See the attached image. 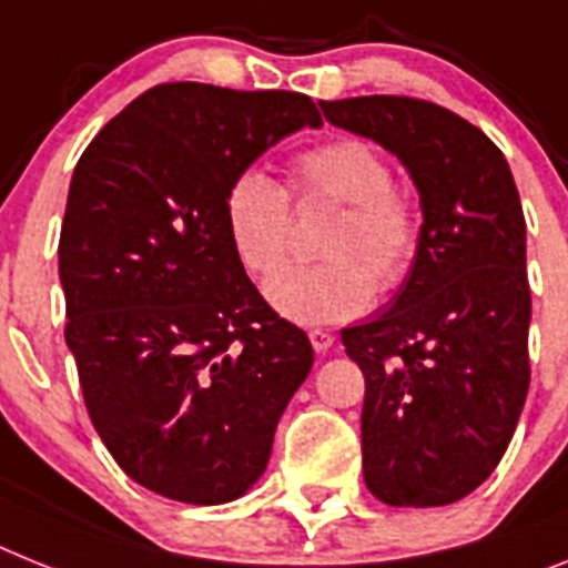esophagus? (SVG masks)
<instances>
[{"instance_id": "esophagus-1", "label": "esophagus", "mask_w": 568, "mask_h": 568, "mask_svg": "<svg viewBox=\"0 0 568 568\" xmlns=\"http://www.w3.org/2000/svg\"><path fill=\"white\" fill-rule=\"evenodd\" d=\"M308 341H312L314 352H328L335 346V335L326 332V328H312V332H308Z\"/></svg>"}]
</instances>
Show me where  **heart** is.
<instances>
[{
	"mask_svg": "<svg viewBox=\"0 0 568 568\" xmlns=\"http://www.w3.org/2000/svg\"><path fill=\"white\" fill-rule=\"evenodd\" d=\"M288 190L300 204H343L321 265H285L265 283V300L300 326L352 321L381 288L409 274L418 251V213L393 187L387 159L369 141L337 138L300 152L288 166ZM222 216L233 254L247 274L280 268L292 236L288 195L262 170H242L227 184Z\"/></svg>",
	"mask_w": 568,
	"mask_h": 568,
	"instance_id": "obj_1",
	"label": "heart"
}]
</instances>
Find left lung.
Wrapping results in <instances>:
<instances>
[{
  "label": "left lung",
  "instance_id": "obj_1",
  "mask_svg": "<svg viewBox=\"0 0 568 568\" xmlns=\"http://www.w3.org/2000/svg\"><path fill=\"white\" fill-rule=\"evenodd\" d=\"M321 109L402 161L424 219L393 306L341 332L366 378V488L395 508L450 505L494 474L531 378L517 184L499 146L436 103L373 94Z\"/></svg>",
  "mask_w": 568,
  "mask_h": 568
}]
</instances>
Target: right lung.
<instances>
[{
	"instance_id": "add662e5",
	"label": "right lung",
	"mask_w": 568,
	"mask_h": 568,
	"mask_svg": "<svg viewBox=\"0 0 568 568\" xmlns=\"http://www.w3.org/2000/svg\"><path fill=\"white\" fill-rule=\"evenodd\" d=\"M312 98L164 83L94 135L60 231L65 343L85 409L123 474L161 497L222 505L254 488L314 364L306 332L247 280L225 190Z\"/></svg>"
}]
</instances>
